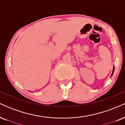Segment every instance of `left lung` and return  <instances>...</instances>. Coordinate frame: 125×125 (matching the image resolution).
<instances>
[{"instance_id": "8db88e82", "label": "left lung", "mask_w": 125, "mask_h": 125, "mask_svg": "<svg viewBox=\"0 0 125 125\" xmlns=\"http://www.w3.org/2000/svg\"><path fill=\"white\" fill-rule=\"evenodd\" d=\"M114 71H115V67H113V71H112V74H111V76H112V74H113V72H114Z\"/></svg>"}]
</instances>
